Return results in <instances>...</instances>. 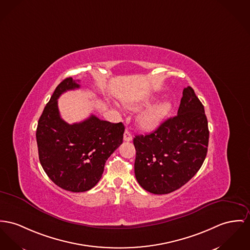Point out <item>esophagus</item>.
<instances>
[{"mask_svg":"<svg viewBox=\"0 0 250 250\" xmlns=\"http://www.w3.org/2000/svg\"><path fill=\"white\" fill-rule=\"evenodd\" d=\"M123 139L124 141H131L133 139V136H132V133H130L129 130H125V133H124V136H123Z\"/></svg>","mask_w":250,"mask_h":250,"instance_id":"esophagus-1","label":"esophagus"}]
</instances>
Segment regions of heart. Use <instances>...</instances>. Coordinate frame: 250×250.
Returning a JSON list of instances; mask_svg holds the SVG:
<instances>
[{"instance_id": "obj_1", "label": "heart", "mask_w": 250, "mask_h": 250, "mask_svg": "<svg viewBox=\"0 0 250 250\" xmlns=\"http://www.w3.org/2000/svg\"><path fill=\"white\" fill-rule=\"evenodd\" d=\"M150 103V100H146L133 104L130 106L133 110H140L144 107H147ZM171 110V104L167 101L158 103L150 108L143 111L137 118L139 126L145 131H151L157 128L160 123L166 118Z\"/></svg>"}]
</instances>
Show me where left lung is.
<instances>
[{
    "instance_id": "obj_1",
    "label": "left lung",
    "mask_w": 250,
    "mask_h": 250,
    "mask_svg": "<svg viewBox=\"0 0 250 250\" xmlns=\"http://www.w3.org/2000/svg\"><path fill=\"white\" fill-rule=\"evenodd\" d=\"M209 132L194 90L184 88L177 116L152 133L135 135V178L147 191L167 194L188 182L207 156Z\"/></svg>"
}]
</instances>
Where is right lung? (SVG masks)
I'll list each match as a JSON object with an SVG mask.
<instances>
[{"label": "right lung", "mask_w": 250, "mask_h": 250, "mask_svg": "<svg viewBox=\"0 0 250 250\" xmlns=\"http://www.w3.org/2000/svg\"><path fill=\"white\" fill-rule=\"evenodd\" d=\"M80 88L72 78L59 84L39 119L36 138L39 159L47 176L60 188L83 192L100 181L106 160L123 141L122 122L111 123L90 116L68 124L60 115L58 99Z\"/></svg>", "instance_id": "add662e5"}]
</instances>
